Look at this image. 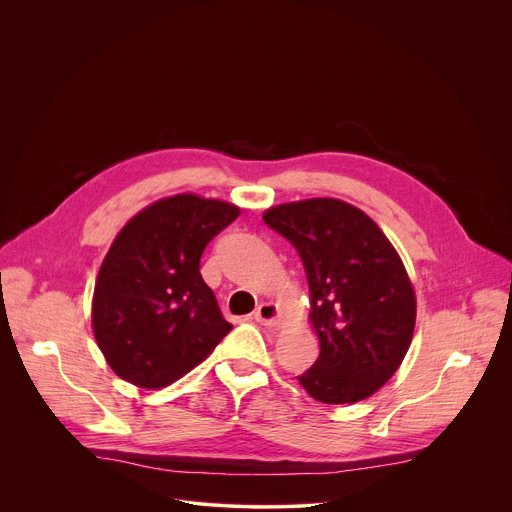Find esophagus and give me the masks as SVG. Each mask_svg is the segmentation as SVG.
<instances>
[{
  "label": "esophagus",
  "mask_w": 512,
  "mask_h": 512,
  "mask_svg": "<svg viewBox=\"0 0 512 512\" xmlns=\"http://www.w3.org/2000/svg\"><path fill=\"white\" fill-rule=\"evenodd\" d=\"M253 320L263 324V326H275L279 322V308L273 304V302H263L255 314H253Z\"/></svg>",
  "instance_id": "1"
}]
</instances>
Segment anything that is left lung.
Listing matches in <instances>:
<instances>
[{"label":"left lung","instance_id":"1","mask_svg":"<svg viewBox=\"0 0 512 512\" xmlns=\"http://www.w3.org/2000/svg\"><path fill=\"white\" fill-rule=\"evenodd\" d=\"M263 221L296 247L310 285L320 356L298 381L322 403H356L399 369L413 338L415 294L371 216L336 198L269 208Z\"/></svg>","mask_w":512,"mask_h":512}]
</instances>
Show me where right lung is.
<instances>
[{
  "instance_id": "add662e5",
  "label": "right lung",
  "mask_w": 512,
  "mask_h": 512,
  "mask_svg": "<svg viewBox=\"0 0 512 512\" xmlns=\"http://www.w3.org/2000/svg\"><path fill=\"white\" fill-rule=\"evenodd\" d=\"M239 212L223 200L178 194L121 229L93 296V332L117 377L143 389L166 387L233 330L200 275V257Z\"/></svg>"
}]
</instances>
